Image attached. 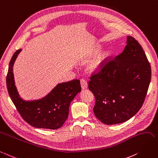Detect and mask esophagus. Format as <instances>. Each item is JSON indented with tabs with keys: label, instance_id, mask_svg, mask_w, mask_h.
Returning <instances> with one entry per match:
<instances>
[{
	"label": "esophagus",
	"instance_id": "obj_1",
	"mask_svg": "<svg viewBox=\"0 0 158 158\" xmlns=\"http://www.w3.org/2000/svg\"><path fill=\"white\" fill-rule=\"evenodd\" d=\"M80 84H81V86H82V89H86L88 87V82L87 81L84 79V78H82L80 80Z\"/></svg>",
	"mask_w": 158,
	"mask_h": 158
}]
</instances>
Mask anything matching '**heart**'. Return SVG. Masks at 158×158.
Wrapping results in <instances>:
<instances>
[{"mask_svg": "<svg viewBox=\"0 0 158 158\" xmlns=\"http://www.w3.org/2000/svg\"><path fill=\"white\" fill-rule=\"evenodd\" d=\"M100 64V58H96L94 60H93L92 62L90 64V69L92 70H96L99 67Z\"/></svg>", "mask_w": 158, "mask_h": 158, "instance_id": "heart-1", "label": "heart"}]
</instances>
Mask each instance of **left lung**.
Instances as JSON below:
<instances>
[{
  "instance_id": "left-lung-1",
  "label": "left lung",
  "mask_w": 158,
  "mask_h": 158,
  "mask_svg": "<svg viewBox=\"0 0 158 158\" xmlns=\"http://www.w3.org/2000/svg\"><path fill=\"white\" fill-rule=\"evenodd\" d=\"M116 57L102 62L89 76L88 88L95 96L94 113L112 125L128 120L142 108L152 76L146 54L134 38Z\"/></svg>"
}]
</instances>
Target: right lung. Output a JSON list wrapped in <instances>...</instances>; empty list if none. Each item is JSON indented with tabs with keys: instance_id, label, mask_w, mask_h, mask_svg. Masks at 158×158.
<instances>
[{
	"instance_id": "1",
	"label": "right lung",
	"mask_w": 158,
	"mask_h": 158,
	"mask_svg": "<svg viewBox=\"0 0 158 158\" xmlns=\"http://www.w3.org/2000/svg\"><path fill=\"white\" fill-rule=\"evenodd\" d=\"M20 50L16 51L9 63L6 76L8 94L20 116L28 124L38 128H60L69 116L70 102L81 91L80 80L74 79L58 84L52 92L40 100H23L15 86L12 73V66Z\"/></svg>"
}]
</instances>
